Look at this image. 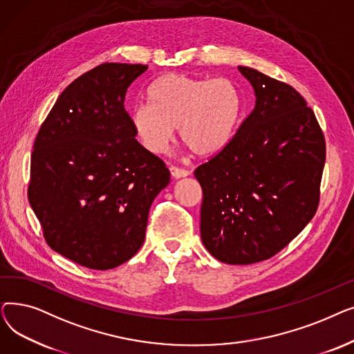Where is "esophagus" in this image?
Masks as SVG:
<instances>
[{"label": "esophagus", "mask_w": 354, "mask_h": 354, "mask_svg": "<svg viewBox=\"0 0 354 354\" xmlns=\"http://www.w3.org/2000/svg\"><path fill=\"white\" fill-rule=\"evenodd\" d=\"M169 171H171V175H172L175 179L185 178V176H188V175L191 174L188 169H183V167H178V166H171Z\"/></svg>", "instance_id": "obj_1"}]
</instances>
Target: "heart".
Returning <instances> with one entry per match:
<instances>
[{"label":"heart","mask_w":354,"mask_h":354,"mask_svg":"<svg viewBox=\"0 0 354 354\" xmlns=\"http://www.w3.org/2000/svg\"><path fill=\"white\" fill-rule=\"evenodd\" d=\"M149 104L130 111L139 143L151 153L167 151L180 127V138L191 151L209 158L230 145L241 116L236 86L224 77L194 79L165 74L146 91Z\"/></svg>","instance_id":"obj_1"}]
</instances>
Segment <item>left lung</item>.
<instances>
[{"mask_svg":"<svg viewBox=\"0 0 354 354\" xmlns=\"http://www.w3.org/2000/svg\"><path fill=\"white\" fill-rule=\"evenodd\" d=\"M238 70L254 88L255 107L195 178L203 245L221 263L248 266L280 252L317 211L326 140L294 87L251 67Z\"/></svg>","mask_w":354,"mask_h":354,"instance_id":"left-lung-1","label":"left lung"}]
</instances>
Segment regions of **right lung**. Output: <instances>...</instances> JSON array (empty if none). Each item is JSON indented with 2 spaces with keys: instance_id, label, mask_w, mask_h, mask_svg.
<instances>
[{
  "instance_id": "right-lung-1",
  "label": "right lung",
  "mask_w": 354,
  "mask_h": 354,
  "mask_svg": "<svg viewBox=\"0 0 354 354\" xmlns=\"http://www.w3.org/2000/svg\"><path fill=\"white\" fill-rule=\"evenodd\" d=\"M143 64L103 63L59 96L34 140L30 205L51 250L110 270L142 247L147 215L171 174L136 140L124 110Z\"/></svg>"
}]
</instances>
